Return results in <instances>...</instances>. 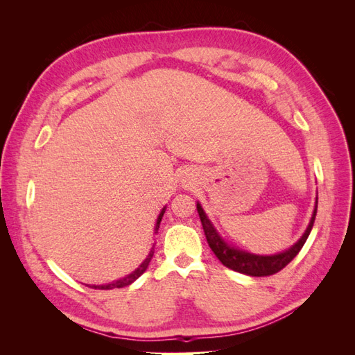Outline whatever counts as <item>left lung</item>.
Segmentation results:
<instances>
[{
    "label": "left lung",
    "mask_w": 355,
    "mask_h": 355,
    "mask_svg": "<svg viewBox=\"0 0 355 355\" xmlns=\"http://www.w3.org/2000/svg\"><path fill=\"white\" fill-rule=\"evenodd\" d=\"M317 204H318V197L315 198V207L313 211V216H311V220L302 237L290 247V249L277 254H265V256L240 250L239 247H235L225 239H222V235L216 231V228H214V225L207 218L206 211L202 210L201 204L198 201H197V211L200 214L202 230H204V234H206L210 249L225 266L230 268L232 271H237L250 277H265V275H272L278 271H282L287 263L293 261V257L300 252V249H302L311 230H313L315 214H317Z\"/></svg>",
    "instance_id": "1"
}]
</instances>
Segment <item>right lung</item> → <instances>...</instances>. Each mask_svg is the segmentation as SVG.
Segmentation results:
<instances>
[{
	"label": "right lung",
	"mask_w": 355,
	"mask_h": 355,
	"mask_svg": "<svg viewBox=\"0 0 355 355\" xmlns=\"http://www.w3.org/2000/svg\"><path fill=\"white\" fill-rule=\"evenodd\" d=\"M164 211H166V207H163V210H161V211H159V214H158L157 223H155V234L158 232L159 222H161V219H163V214H164ZM154 247H155V245H153V247H151V250H149V253H148V256H146V259H145L141 265H139L132 274H128L127 277L120 278V280L112 282V283H108V284H99V286H94V284H93L92 287H93V288H102V290H111V288H120V287H125V286H128V284H132L133 282H136L137 278L141 277V275L146 271V268H148L149 262H151L153 256H154Z\"/></svg>",
	"instance_id": "obj_1"
}]
</instances>
